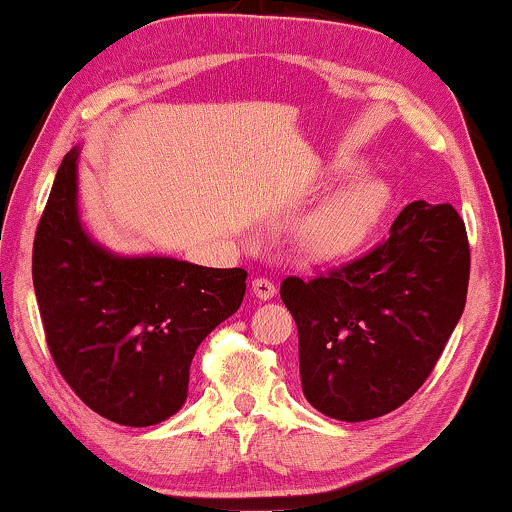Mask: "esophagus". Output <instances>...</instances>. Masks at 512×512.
<instances>
[{"instance_id": "34e87169", "label": "esophagus", "mask_w": 512, "mask_h": 512, "mask_svg": "<svg viewBox=\"0 0 512 512\" xmlns=\"http://www.w3.org/2000/svg\"><path fill=\"white\" fill-rule=\"evenodd\" d=\"M251 291H254V296H256V298H261V300H270V298L275 296V293H277V286L272 284L268 277H256L254 282H251Z\"/></svg>"}]
</instances>
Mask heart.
Masks as SVG:
<instances>
[{
  "label": "heart",
  "mask_w": 512,
  "mask_h": 512,
  "mask_svg": "<svg viewBox=\"0 0 512 512\" xmlns=\"http://www.w3.org/2000/svg\"><path fill=\"white\" fill-rule=\"evenodd\" d=\"M387 207V191L373 179L349 184L303 216L296 242L312 258H338L354 251L370 235Z\"/></svg>",
  "instance_id": "1"
}]
</instances>
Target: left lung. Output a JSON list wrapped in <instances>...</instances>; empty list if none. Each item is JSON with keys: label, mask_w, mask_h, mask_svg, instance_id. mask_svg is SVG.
Wrapping results in <instances>:
<instances>
[{"label": "left lung", "mask_w": 512, "mask_h": 512, "mask_svg": "<svg viewBox=\"0 0 512 512\" xmlns=\"http://www.w3.org/2000/svg\"><path fill=\"white\" fill-rule=\"evenodd\" d=\"M471 249L452 205L417 200L359 258L286 277L303 394L326 417L366 422L426 382L464 312Z\"/></svg>", "instance_id": "1"}]
</instances>
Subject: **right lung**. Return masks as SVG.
Listing matches in <instances>:
<instances>
[{
	"label": "right lung",
	"instance_id": "add662e5",
	"mask_svg": "<svg viewBox=\"0 0 512 512\" xmlns=\"http://www.w3.org/2000/svg\"><path fill=\"white\" fill-rule=\"evenodd\" d=\"M76 158L55 174L32 249V282L55 366L97 415L153 426L186 401L195 349L237 312L247 270L121 258L76 212Z\"/></svg>",
	"mask_w": 512,
	"mask_h": 512
}]
</instances>
